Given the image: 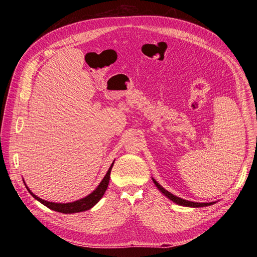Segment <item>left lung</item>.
Returning <instances> with one entry per match:
<instances>
[{
    "label": "left lung",
    "mask_w": 257,
    "mask_h": 257,
    "mask_svg": "<svg viewBox=\"0 0 257 257\" xmlns=\"http://www.w3.org/2000/svg\"><path fill=\"white\" fill-rule=\"evenodd\" d=\"M152 180L154 182V184L157 185V188L164 194V195L169 198L172 201H174L175 204L177 205H180V206H184V207H192V208H199V207H206V206H211L213 204H215V201H213V203H196V201H191V200H186V199H183V198H180L178 197L176 195H174V194H172L170 192H168L167 190H165L163 186L155 180V179L152 178Z\"/></svg>",
    "instance_id": "1"
}]
</instances>
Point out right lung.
<instances>
[{"label":"right lung","mask_w":257,"mask_h":257,"mask_svg":"<svg viewBox=\"0 0 257 257\" xmlns=\"http://www.w3.org/2000/svg\"><path fill=\"white\" fill-rule=\"evenodd\" d=\"M114 163V161H113ZM113 163L111 164V166L108 169L107 174L105 175V177L103 178V180L100 181V183L97 185V188L93 191L91 194H89L88 196H85L81 199L72 201V203H52V201H48L42 199L38 196H36L35 194H33V192L31 191L28 185L26 184L25 180H23V183L27 186V189L29 191V193L32 195L36 200L40 201L44 206H46L47 208L53 210V211L57 212H61V213H65V214H71V213H77V212H82V211H87V210L91 209L93 206H95L99 199L104 196V194L108 188V183H109V179H110V172L111 168L113 166Z\"/></svg>","instance_id":"right-lung-1"}]
</instances>
